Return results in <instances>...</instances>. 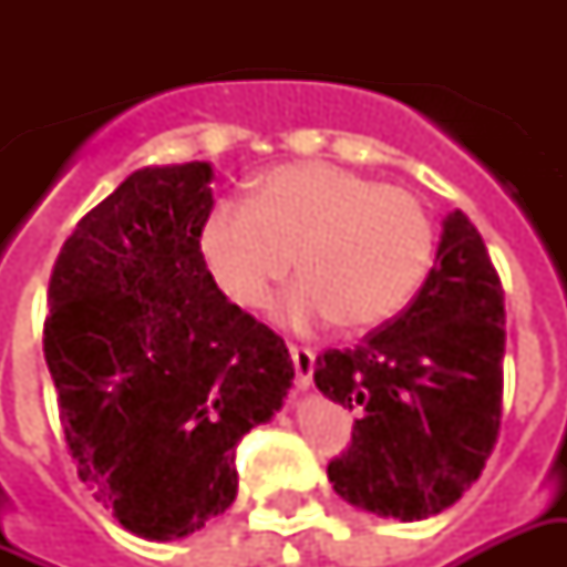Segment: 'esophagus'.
I'll return each mask as SVG.
<instances>
[{
	"instance_id": "obj_1",
	"label": "esophagus",
	"mask_w": 567,
	"mask_h": 567,
	"mask_svg": "<svg viewBox=\"0 0 567 567\" xmlns=\"http://www.w3.org/2000/svg\"><path fill=\"white\" fill-rule=\"evenodd\" d=\"M288 352H291V361H295L297 389H309V385H312V368H316V355H312V349L291 343L288 346Z\"/></svg>"
}]
</instances>
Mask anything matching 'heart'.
I'll return each mask as SVG.
<instances>
[{"instance_id": "b5f03b06", "label": "heart", "mask_w": 567, "mask_h": 567, "mask_svg": "<svg viewBox=\"0 0 567 567\" xmlns=\"http://www.w3.org/2000/svg\"><path fill=\"white\" fill-rule=\"evenodd\" d=\"M203 258L234 303L264 307L295 255L300 282L279 316L295 328L333 319L382 324L410 303L434 251V218L406 187L324 161L260 175L248 203L221 199L203 221Z\"/></svg>"}]
</instances>
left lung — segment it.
<instances>
[{
  "label": "left lung",
  "instance_id": "8db88e82",
  "mask_svg": "<svg viewBox=\"0 0 567 567\" xmlns=\"http://www.w3.org/2000/svg\"><path fill=\"white\" fill-rule=\"evenodd\" d=\"M504 340L498 270L455 209L410 307L316 358L319 392L358 413L352 443L328 464L333 492L401 523L462 498L498 440Z\"/></svg>",
  "mask_w": 567,
  "mask_h": 567
}]
</instances>
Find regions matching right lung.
I'll list each match as a JSON object with an SVG mask.
<instances>
[{
    "instance_id": "add662e5",
    "label": "right lung",
    "mask_w": 567,
    "mask_h": 567,
    "mask_svg": "<svg viewBox=\"0 0 567 567\" xmlns=\"http://www.w3.org/2000/svg\"><path fill=\"white\" fill-rule=\"evenodd\" d=\"M212 166H148L56 255L44 361L79 476L127 532L173 540L236 498V443L282 406L285 340L206 270Z\"/></svg>"
}]
</instances>
